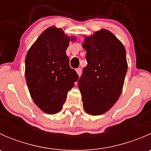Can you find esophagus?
I'll use <instances>...</instances> for the list:
<instances>
[{
	"instance_id": "obj_1",
	"label": "esophagus",
	"mask_w": 151,
	"mask_h": 151,
	"mask_svg": "<svg viewBox=\"0 0 151 151\" xmlns=\"http://www.w3.org/2000/svg\"><path fill=\"white\" fill-rule=\"evenodd\" d=\"M76 71H77V74H78L79 76H80L82 74V68H77V69H76Z\"/></svg>"
}]
</instances>
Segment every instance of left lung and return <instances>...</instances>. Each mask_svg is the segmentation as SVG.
<instances>
[{"label": "left lung", "mask_w": 151, "mask_h": 151, "mask_svg": "<svg viewBox=\"0 0 151 151\" xmlns=\"http://www.w3.org/2000/svg\"><path fill=\"white\" fill-rule=\"evenodd\" d=\"M88 65L78 81L85 110L92 115L104 114L118 101L127 72L123 44L105 29L85 38Z\"/></svg>", "instance_id": "1"}]
</instances>
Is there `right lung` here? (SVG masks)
I'll use <instances>...</instances> for the list:
<instances>
[{"instance_id": "add662e5", "label": "right lung", "mask_w": 151, "mask_h": 151, "mask_svg": "<svg viewBox=\"0 0 151 151\" xmlns=\"http://www.w3.org/2000/svg\"><path fill=\"white\" fill-rule=\"evenodd\" d=\"M70 40L60 28L45 30L29 49L25 58V75L34 103L47 114L63 108L67 93L79 76L69 66L66 50Z\"/></svg>"}]
</instances>
